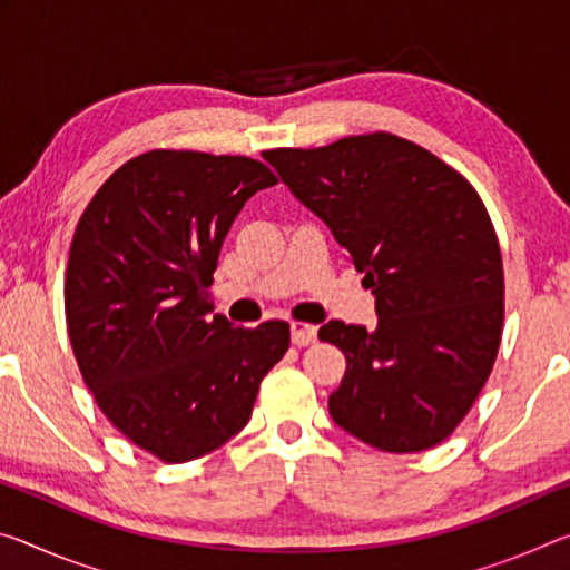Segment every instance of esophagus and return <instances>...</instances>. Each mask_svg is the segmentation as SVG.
<instances>
[{
    "label": "esophagus",
    "instance_id": "34e87169",
    "mask_svg": "<svg viewBox=\"0 0 570 570\" xmlns=\"http://www.w3.org/2000/svg\"><path fill=\"white\" fill-rule=\"evenodd\" d=\"M317 340V327L314 324H304V322H292V342L296 347H306Z\"/></svg>",
    "mask_w": 570,
    "mask_h": 570
}]
</instances>
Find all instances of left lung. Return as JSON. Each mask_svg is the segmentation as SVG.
Instances as JSON below:
<instances>
[{"label": "left lung", "mask_w": 570, "mask_h": 570, "mask_svg": "<svg viewBox=\"0 0 570 570\" xmlns=\"http://www.w3.org/2000/svg\"><path fill=\"white\" fill-rule=\"evenodd\" d=\"M264 157L375 294V330L340 320L320 330L347 360L330 395L334 423L391 454L441 444L482 393L502 340V253L482 197L387 131Z\"/></svg>", "instance_id": "8db88e82"}]
</instances>
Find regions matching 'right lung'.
I'll return each mask as SVG.
<instances>
[{
    "label": "right lung",
    "instance_id": "obj_1",
    "mask_svg": "<svg viewBox=\"0 0 570 570\" xmlns=\"http://www.w3.org/2000/svg\"><path fill=\"white\" fill-rule=\"evenodd\" d=\"M278 179L240 155L151 149L98 187L66 271V322L98 409L159 462L183 464L246 426L288 324L210 314L233 220Z\"/></svg>",
    "mask_w": 570,
    "mask_h": 570
}]
</instances>
